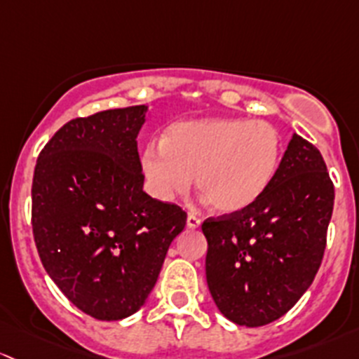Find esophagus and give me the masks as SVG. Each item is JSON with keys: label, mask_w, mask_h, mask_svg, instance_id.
<instances>
[{"label": "esophagus", "mask_w": 359, "mask_h": 359, "mask_svg": "<svg viewBox=\"0 0 359 359\" xmlns=\"http://www.w3.org/2000/svg\"><path fill=\"white\" fill-rule=\"evenodd\" d=\"M187 226L190 228V230H197V228L201 226V217H198L197 214L190 212L187 217Z\"/></svg>", "instance_id": "esophagus-1"}]
</instances>
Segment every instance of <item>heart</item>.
<instances>
[{"instance_id":"obj_1","label":"heart","mask_w":359,"mask_h":359,"mask_svg":"<svg viewBox=\"0 0 359 359\" xmlns=\"http://www.w3.org/2000/svg\"><path fill=\"white\" fill-rule=\"evenodd\" d=\"M283 140L268 121L217 117L168 126L161 143H149L142 168L161 201L198 194L216 212L235 214L264 195L278 172Z\"/></svg>"}]
</instances>
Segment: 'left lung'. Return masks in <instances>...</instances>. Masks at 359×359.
I'll use <instances>...</instances> for the list:
<instances>
[{
  "mask_svg": "<svg viewBox=\"0 0 359 359\" xmlns=\"http://www.w3.org/2000/svg\"><path fill=\"white\" fill-rule=\"evenodd\" d=\"M334 197L320 150L294 135L256 204L202 223L207 285L228 320L262 327L294 308L320 269Z\"/></svg>",
  "mask_w": 359,
  "mask_h": 359,
  "instance_id": "left-lung-1",
  "label": "left lung"
}]
</instances>
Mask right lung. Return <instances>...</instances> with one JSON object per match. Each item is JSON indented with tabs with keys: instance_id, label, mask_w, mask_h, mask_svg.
Masks as SVG:
<instances>
[{
	"instance_id": "add662e5",
	"label": "right lung",
	"mask_w": 359,
	"mask_h": 359,
	"mask_svg": "<svg viewBox=\"0 0 359 359\" xmlns=\"http://www.w3.org/2000/svg\"><path fill=\"white\" fill-rule=\"evenodd\" d=\"M145 105L76 117L39 152L32 235L50 278L76 308L114 321L145 304L187 212L143 191Z\"/></svg>"
}]
</instances>
